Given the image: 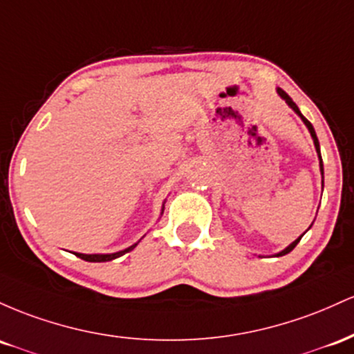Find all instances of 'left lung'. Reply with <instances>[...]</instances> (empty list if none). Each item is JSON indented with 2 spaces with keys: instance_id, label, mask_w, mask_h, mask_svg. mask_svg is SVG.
<instances>
[{
  "instance_id": "left-lung-1",
  "label": "left lung",
  "mask_w": 354,
  "mask_h": 354,
  "mask_svg": "<svg viewBox=\"0 0 354 354\" xmlns=\"http://www.w3.org/2000/svg\"><path fill=\"white\" fill-rule=\"evenodd\" d=\"M277 93H279V95H281V97H283V98H284V100H286V103H288V105H289V106H291V109H292V110H295V112H296L297 115H299V117H301V118H303V122H304V124H306V127H308V129H309V132H311V137H313V140H315V147H316V150H317V156H319V165H321V176H323V174H324V169H323V160H321V153H319V142H317L316 132H315V129H313L311 122H309V120H308V118H304V117H303V113H301V112H299V109H297V105H296V103L291 100V97H289V95H288V93H286V91H284V90L277 88ZM301 237H303V236H301ZM301 237H299V239H296L295 242H292V244H291V245H289V248H286L283 252H279V254H277V256H284V254L291 252V251H292V249H295V248H296V245H297V242H299V241H301Z\"/></svg>"
}]
</instances>
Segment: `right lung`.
<instances>
[{"instance_id": "1", "label": "right lung", "mask_w": 354, "mask_h": 354, "mask_svg": "<svg viewBox=\"0 0 354 354\" xmlns=\"http://www.w3.org/2000/svg\"><path fill=\"white\" fill-rule=\"evenodd\" d=\"M135 245L137 244L130 245V248L125 249V251L115 252V254H78V252H75V256L80 257V259H83V261H88V263H106V261H112V259H117V257L124 256L125 252H130Z\"/></svg>"}]
</instances>
